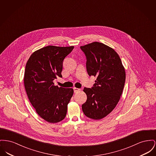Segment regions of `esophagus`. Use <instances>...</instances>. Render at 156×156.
I'll return each instance as SVG.
<instances>
[{
	"label": "esophagus",
	"mask_w": 156,
	"mask_h": 156,
	"mask_svg": "<svg viewBox=\"0 0 156 156\" xmlns=\"http://www.w3.org/2000/svg\"><path fill=\"white\" fill-rule=\"evenodd\" d=\"M73 91L75 92H77L80 91H81V89H80V88H75V87H74L73 88Z\"/></svg>",
	"instance_id": "1"
}]
</instances>
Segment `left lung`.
Returning a JSON list of instances; mask_svg holds the SVG:
<instances>
[{
	"label": "left lung",
	"mask_w": 156,
	"mask_h": 156,
	"mask_svg": "<svg viewBox=\"0 0 156 156\" xmlns=\"http://www.w3.org/2000/svg\"><path fill=\"white\" fill-rule=\"evenodd\" d=\"M80 48L86 56L87 73L97 77L91 88H83L87 100L82 105L83 112L92 119H102L119 101L125 84V69L118 54L102 43L95 42Z\"/></svg>",
	"instance_id": "8db88e82"
}]
</instances>
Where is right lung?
Listing matches in <instances>:
<instances>
[{
  "mask_svg": "<svg viewBox=\"0 0 156 156\" xmlns=\"http://www.w3.org/2000/svg\"><path fill=\"white\" fill-rule=\"evenodd\" d=\"M74 46H47L34 52L28 59L24 85L28 98L37 114L51 123L64 119L73 88L55 86L53 81L62 77L63 61Z\"/></svg>",
  "mask_w": 156,
  "mask_h": 156,
  "instance_id": "right-lung-1",
  "label": "right lung"
}]
</instances>
